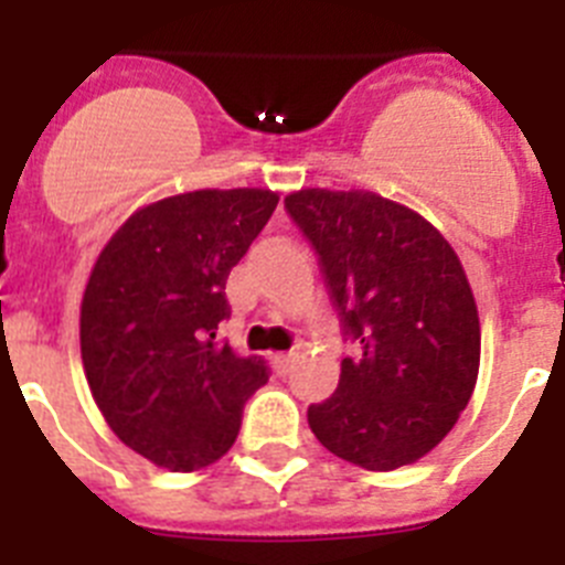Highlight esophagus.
<instances>
[{
	"mask_svg": "<svg viewBox=\"0 0 565 565\" xmlns=\"http://www.w3.org/2000/svg\"><path fill=\"white\" fill-rule=\"evenodd\" d=\"M294 359H297V353H274L271 364L277 367V373H288L291 371Z\"/></svg>",
	"mask_w": 565,
	"mask_h": 565,
	"instance_id": "34e87169",
	"label": "esophagus"
}]
</instances>
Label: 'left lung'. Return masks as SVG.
Segmentation results:
<instances>
[{
  "mask_svg": "<svg viewBox=\"0 0 565 565\" xmlns=\"http://www.w3.org/2000/svg\"><path fill=\"white\" fill-rule=\"evenodd\" d=\"M286 209L359 342L337 393L308 407L311 433L373 472L416 463L456 427L478 382L481 322L461 259L430 221L376 192L299 189Z\"/></svg>",
  "mask_w": 565,
  "mask_h": 565,
  "instance_id": "8db88e82",
  "label": "left lung"
}]
</instances>
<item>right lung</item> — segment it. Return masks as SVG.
Listing matches in <instances>:
<instances>
[{
  "label": "right lung",
  "mask_w": 565,
  "mask_h": 565,
  "mask_svg": "<svg viewBox=\"0 0 565 565\" xmlns=\"http://www.w3.org/2000/svg\"><path fill=\"white\" fill-rule=\"evenodd\" d=\"M271 189H198L141 206L107 239L82 299V362L109 430L172 472L232 450L243 404L268 382L217 342L226 279L263 232Z\"/></svg>",
  "instance_id": "add662e5"
}]
</instances>
